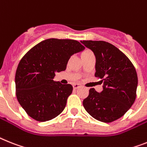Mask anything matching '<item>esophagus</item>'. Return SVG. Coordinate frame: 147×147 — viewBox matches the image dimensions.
<instances>
[{"label": "esophagus", "instance_id": "34e87169", "mask_svg": "<svg viewBox=\"0 0 147 147\" xmlns=\"http://www.w3.org/2000/svg\"><path fill=\"white\" fill-rule=\"evenodd\" d=\"M80 87H81V86H80V84H73V88L75 89V90H77V89L79 88Z\"/></svg>", "mask_w": 147, "mask_h": 147}]
</instances>
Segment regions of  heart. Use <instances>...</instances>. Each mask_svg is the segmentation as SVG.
<instances>
[{
    "label": "heart",
    "instance_id": "1",
    "mask_svg": "<svg viewBox=\"0 0 147 147\" xmlns=\"http://www.w3.org/2000/svg\"><path fill=\"white\" fill-rule=\"evenodd\" d=\"M90 53H92L90 51H89V50H85L84 51H82L81 54V56H83V55H87V54H90Z\"/></svg>",
    "mask_w": 147,
    "mask_h": 147
}]
</instances>
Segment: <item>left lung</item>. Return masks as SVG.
Segmentation results:
<instances>
[{"label":"left lung","instance_id":"1","mask_svg":"<svg viewBox=\"0 0 147 147\" xmlns=\"http://www.w3.org/2000/svg\"><path fill=\"white\" fill-rule=\"evenodd\" d=\"M81 42L94 53L95 76L101 78L103 90L90 89L83 101L87 113L98 121L111 123L123 117L136 98L138 76L133 64L121 51L105 41Z\"/></svg>","mask_w":147,"mask_h":147}]
</instances>
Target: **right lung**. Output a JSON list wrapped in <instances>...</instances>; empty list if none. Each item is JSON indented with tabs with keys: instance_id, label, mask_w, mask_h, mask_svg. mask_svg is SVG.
<instances>
[{
	"instance_id": "obj_1",
	"label": "right lung",
	"mask_w": 147,
	"mask_h": 147,
	"mask_svg": "<svg viewBox=\"0 0 147 147\" xmlns=\"http://www.w3.org/2000/svg\"><path fill=\"white\" fill-rule=\"evenodd\" d=\"M84 49L73 39H48L22 57L15 78L16 97L30 117L45 122L62 113L73 87L53 79L66 69L71 55Z\"/></svg>"
}]
</instances>
